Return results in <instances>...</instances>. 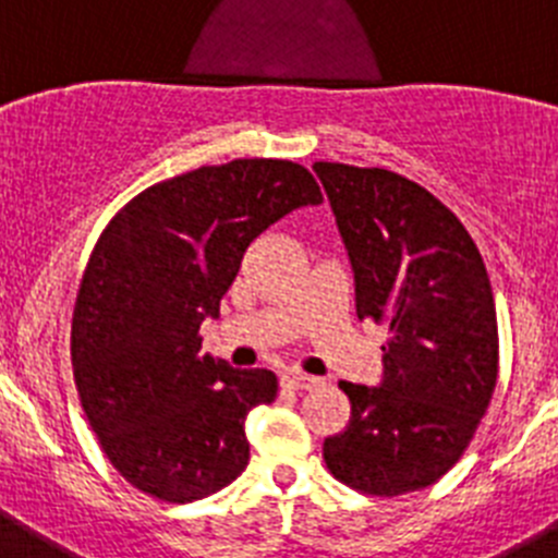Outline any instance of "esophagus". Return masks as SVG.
Returning <instances> with one entry per match:
<instances>
[{
  "label": "esophagus",
  "instance_id": "1",
  "mask_svg": "<svg viewBox=\"0 0 558 558\" xmlns=\"http://www.w3.org/2000/svg\"><path fill=\"white\" fill-rule=\"evenodd\" d=\"M318 386V379L307 377V374H284L282 388H290V391H307V388Z\"/></svg>",
  "mask_w": 558,
  "mask_h": 558
}]
</instances>
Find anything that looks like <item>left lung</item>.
Wrapping results in <instances>:
<instances>
[{"label":"left lung","instance_id":"1","mask_svg":"<svg viewBox=\"0 0 558 558\" xmlns=\"http://www.w3.org/2000/svg\"><path fill=\"white\" fill-rule=\"evenodd\" d=\"M354 270L357 318L388 329L383 386L324 441L327 470L372 497L418 492L470 447L500 372L495 295L470 231L436 195L383 167L315 161Z\"/></svg>","mask_w":558,"mask_h":558}]
</instances>
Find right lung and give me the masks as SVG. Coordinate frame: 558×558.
Returning <instances> with one entry per match:
<instances>
[{"label":"right lung","instance_id":"add662e5","mask_svg":"<svg viewBox=\"0 0 558 558\" xmlns=\"http://www.w3.org/2000/svg\"><path fill=\"white\" fill-rule=\"evenodd\" d=\"M322 201L307 167L234 159L147 186L102 229L72 313V374L97 445L133 489L192 502L248 466L245 416L279 383L201 354L198 329L256 236Z\"/></svg>","mask_w":558,"mask_h":558}]
</instances>
